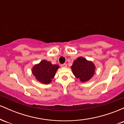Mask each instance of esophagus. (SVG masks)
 I'll list each match as a JSON object with an SVG mask.
<instances>
[{
  "mask_svg": "<svg viewBox=\"0 0 124 124\" xmlns=\"http://www.w3.org/2000/svg\"><path fill=\"white\" fill-rule=\"evenodd\" d=\"M61 67H62V68H66L67 65L66 63H63L61 65Z\"/></svg>",
  "mask_w": 124,
  "mask_h": 124,
  "instance_id": "34e87169",
  "label": "esophagus"
}]
</instances>
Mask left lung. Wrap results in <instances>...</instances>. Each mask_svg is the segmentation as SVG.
<instances>
[{
    "instance_id": "obj_1",
    "label": "left lung",
    "mask_w": 124,
    "mask_h": 124,
    "mask_svg": "<svg viewBox=\"0 0 124 124\" xmlns=\"http://www.w3.org/2000/svg\"><path fill=\"white\" fill-rule=\"evenodd\" d=\"M73 75L81 82H86L92 78L94 73L95 66L93 62L80 57L73 62L72 66Z\"/></svg>"
}]
</instances>
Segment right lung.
<instances>
[{
	"label": "right lung",
	"mask_w": 124,
	"mask_h": 124,
	"mask_svg": "<svg viewBox=\"0 0 124 124\" xmlns=\"http://www.w3.org/2000/svg\"><path fill=\"white\" fill-rule=\"evenodd\" d=\"M59 68L57 65H52L50 62L44 60L33 67L32 73L42 83L48 84L51 82Z\"/></svg>",
	"instance_id": "add662e5"
}]
</instances>
